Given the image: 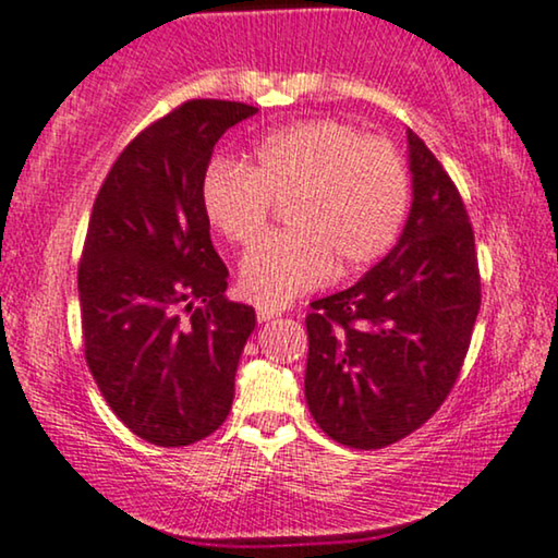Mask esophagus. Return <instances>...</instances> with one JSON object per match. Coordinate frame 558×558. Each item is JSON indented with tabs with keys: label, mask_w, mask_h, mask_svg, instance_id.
Returning a JSON list of instances; mask_svg holds the SVG:
<instances>
[{
	"label": "esophagus",
	"mask_w": 558,
	"mask_h": 558,
	"mask_svg": "<svg viewBox=\"0 0 558 558\" xmlns=\"http://www.w3.org/2000/svg\"><path fill=\"white\" fill-rule=\"evenodd\" d=\"M275 316H280L278 308H272V306H257V322H270V318H275Z\"/></svg>",
	"instance_id": "obj_1"
}]
</instances>
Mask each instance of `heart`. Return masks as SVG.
<instances>
[{
  "label": "heart",
  "mask_w": 558,
  "mask_h": 558,
  "mask_svg": "<svg viewBox=\"0 0 558 558\" xmlns=\"http://www.w3.org/2000/svg\"><path fill=\"white\" fill-rule=\"evenodd\" d=\"M286 204V232L259 240L242 259L240 291L283 306L356 275L388 255L403 232L411 178L400 153L339 119H306L259 137L250 162L214 160L202 178V209L227 242L247 247Z\"/></svg>",
  "instance_id": "obj_1"
}]
</instances>
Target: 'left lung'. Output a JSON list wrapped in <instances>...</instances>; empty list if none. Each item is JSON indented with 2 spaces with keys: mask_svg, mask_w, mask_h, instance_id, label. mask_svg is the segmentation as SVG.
Here are the masks:
<instances>
[{
  "mask_svg": "<svg viewBox=\"0 0 558 558\" xmlns=\"http://www.w3.org/2000/svg\"><path fill=\"white\" fill-rule=\"evenodd\" d=\"M413 204L396 247L347 291L311 303L306 403L326 436L383 449L421 428L454 388L480 314L464 202L408 130Z\"/></svg>",
  "mask_w": 558,
  "mask_h": 558,
  "instance_id": "8db88e82",
  "label": "left lung"
}]
</instances>
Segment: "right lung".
Here are the masks:
<instances>
[{"label": "right lung", "instance_id": "1", "mask_svg": "<svg viewBox=\"0 0 558 558\" xmlns=\"http://www.w3.org/2000/svg\"><path fill=\"white\" fill-rule=\"evenodd\" d=\"M255 111L181 104L124 147L88 219L78 265L88 369L117 418L155 447L206 439L232 408L255 308L225 295L202 178L219 137Z\"/></svg>", "mask_w": 558, "mask_h": 558}]
</instances>
